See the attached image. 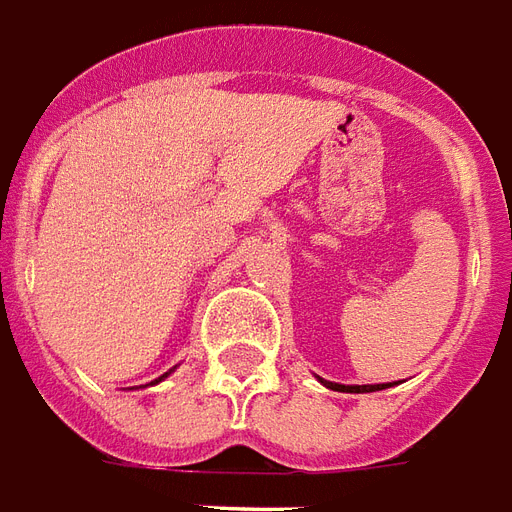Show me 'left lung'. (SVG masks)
<instances>
[{"label":"left lung","mask_w":512,"mask_h":512,"mask_svg":"<svg viewBox=\"0 0 512 512\" xmlns=\"http://www.w3.org/2000/svg\"><path fill=\"white\" fill-rule=\"evenodd\" d=\"M324 387H330V390H341V393H376V390H384V387H390V384H335V382H324Z\"/></svg>","instance_id":"1"}]
</instances>
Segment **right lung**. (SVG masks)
Here are the masks:
<instances>
[{"label":"right lung","instance_id":"1","mask_svg":"<svg viewBox=\"0 0 512 512\" xmlns=\"http://www.w3.org/2000/svg\"><path fill=\"white\" fill-rule=\"evenodd\" d=\"M163 376H169V374H163ZM163 376H160V379H163ZM160 379H155V382H160Z\"/></svg>","mask_w":512,"mask_h":512}]
</instances>
